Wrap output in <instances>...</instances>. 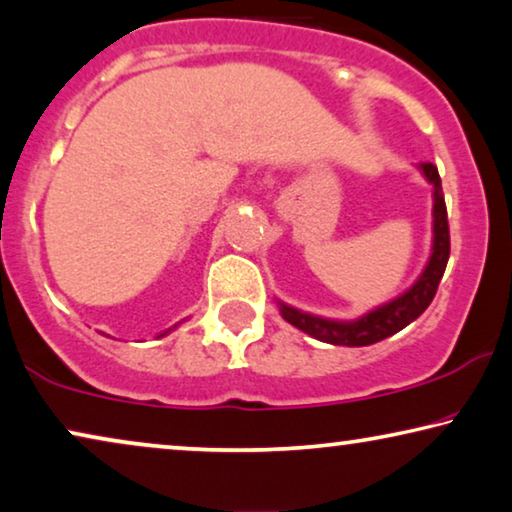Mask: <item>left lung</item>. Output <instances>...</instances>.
Returning a JSON list of instances; mask_svg holds the SVG:
<instances>
[{
  "label": "left lung",
  "instance_id": "8db88e82",
  "mask_svg": "<svg viewBox=\"0 0 512 512\" xmlns=\"http://www.w3.org/2000/svg\"><path fill=\"white\" fill-rule=\"evenodd\" d=\"M417 169H420L424 181L431 185V197H434L431 218L434 220H431V253L422 273L415 278V283L410 285L408 290L397 294L394 299L371 308V311H366L364 315H359L357 320L322 318V315L299 311V308L278 299V311L283 315L285 322H290L292 327L301 329L308 336L318 338L322 343L362 348V345L378 343L387 336L397 334V331L408 327L410 322L417 320L424 311H427L450 257V229L438 169L431 162L417 164Z\"/></svg>",
  "mask_w": 512,
  "mask_h": 512
}]
</instances>
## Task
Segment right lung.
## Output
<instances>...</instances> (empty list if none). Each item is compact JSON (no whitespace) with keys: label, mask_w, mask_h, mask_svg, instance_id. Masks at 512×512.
<instances>
[{"label":"right lung","mask_w":512,"mask_h":512,"mask_svg":"<svg viewBox=\"0 0 512 512\" xmlns=\"http://www.w3.org/2000/svg\"><path fill=\"white\" fill-rule=\"evenodd\" d=\"M178 325H181V322H178ZM178 325H174V327H169L167 331H162V334H160V336H157V338H162V336H167V334H171V331H174V329H176Z\"/></svg>","instance_id":"right-lung-1"}]
</instances>
